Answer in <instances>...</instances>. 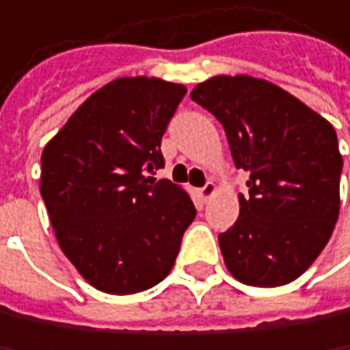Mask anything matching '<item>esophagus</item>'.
I'll use <instances>...</instances> for the list:
<instances>
[{
  "mask_svg": "<svg viewBox=\"0 0 350 350\" xmlns=\"http://www.w3.org/2000/svg\"><path fill=\"white\" fill-rule=\"evenodd\" d=\"M216 191H218V185H216L214 181H208L204 187H200V189H198V193H200V198H202L204 202H208Z\"/></svg>",
  "mask_w": 350,
  "mask_h": 350,
  "instance_id": "obj_1",
  "label": "esophagus"
}]
</instances>
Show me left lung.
<instances>
[{
    "mask_svg": "<svg viewBox=\"0 0 350 350\" xmlns=\"http://www.w3.org/2000/svg\"><path fill=\"white\" fill-rule=\"evenodd\" d=\"M191 99L224 126L237 169L251 173L241 214L218 237L226 269L253 287L297 279L326 247L340 210L342 157L332 124L251 75H216Z\"/></svg>",
    "mask_w": 350,
    "mask_h": 350,
    "instance_id": "obj_1",
    "label": "left lung"
}]
</instances>
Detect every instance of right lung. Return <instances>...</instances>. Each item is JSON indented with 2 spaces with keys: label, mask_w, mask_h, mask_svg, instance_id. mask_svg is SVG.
Listing matches in <instances>:
<instances>
[{
  "label": "right lung",
  "mask_w": 350,
  "mask_h": 350,
  "mask_svg": "<svg viewBox=\"0 0 350 350\" xmlns=\"http://www.w3.org/2000/svg\"><path fill=\"white\" fill-rule=\"evenodd\" d=\"M185 91L159 77L113 79L42 150L40 193L59 247L103 293L163 281L196 218L183 187L144 175L165 165L161 138Z\"/></svg>",
  "instance_id": "1"
}]
</instances>
